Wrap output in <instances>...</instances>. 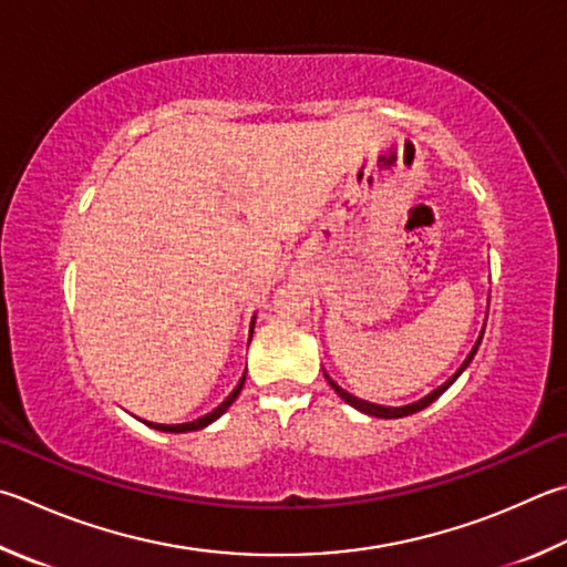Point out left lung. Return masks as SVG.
<instances>
[{"mask_svg":"<svg viewBox=\"0 0 567 567\" xmlns=\"http://www.w3.org/2000/svg\"><path fill=\"white\" fill-rule=\"evenodd\" d=\"M481 339H483V332H481V337H478V342L473 344V349H471V354L466 357V362H463L461 367H458V372L449 379V382H444L441 384L439 389H434L431 391L429 396H424V399H419V401H414V404H406V406H382V404H372V401H364V399H357L354 394H349V391H344L342 386L339 384H334L332 379H329L327 374V382H329V386H332L339 396H342L349 406H354V409H359L362 411V414H369V416H377V419H401V416H409V414H416V411H421V409H426L429 404H434V401L444 394V391L456 382V379L463 374V369H466L468 364H471V359L476 357V352H478V344H481Z\"/></svg>","mask_w":567,"mask_h":567,"instance_id":"obj_1","label":"left lung"}]
</instances>
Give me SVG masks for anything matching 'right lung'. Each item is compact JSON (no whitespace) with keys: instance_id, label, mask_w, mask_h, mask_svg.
I'll use <instances>...</instances> for the list:
<instances>
[{"instance_id":"obj_1","label":"right lung","mask_w":567,"mask_h":567,"mask_svg":"<svg viewBox=\"0 0 567 567\" xmlns=\"http://www.w3.org/2000/svg\"><path fill=\"white\" fill-rule=\"evenodd\" d=\"M250 337H252V329H250ZM243 384H245V377L240 379L238 382V386H235L233 391H230V396L223 401L220 406H215L210 414H205V416H200V419H195V421H188V424H153V421H146V424L151 426V429H156V431H166V434H185V431H198V429H205L208 424H213L215 419H220L225 411H228V406L233 404L235 399H238V394L243 391Z\"/></svg>"}]
</instances>
